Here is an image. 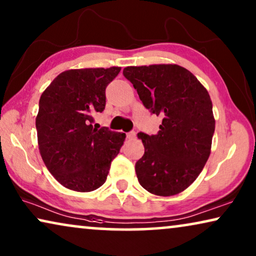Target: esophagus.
<instances>
[{
	"instance_id": "34e87169",
	"label": "esophagus",
	"mask_w": 256,
	"mask_h": 256,
	"mask_svg": "<svg viewBox=\"0 0 256 256\" xmlns=\"http://www.w3.org/2000/svg\"><path fill=\"white\" fill-rule=\"evenodd\" d=\"M136 136V134L134 132H128L127 134V138H129V140H132V138H134Z\"/></svg>"
}]
</instances>
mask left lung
<instances>
[{
    "label": "left lung",
    "instance_id": "8db88e82",
    "mask_svg": "<svg viewBox=\"0 0 256 256\" xmlns=\"http://www.w3.org/2000/svg\"><path fill=\"white\" fill-rule=\"evenodd\" d=\"M143 106L163 118L156 135L138 132L144 155L135 164L142 188L174 196L196 180L211 152L216 121L208 92L180 65L129 66L124 70Z\"/></svg>",
    "mask_w": 256,
    "mask_h": 256
}]
</instances>
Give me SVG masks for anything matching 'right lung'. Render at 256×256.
Segmentation results:
<instances>
[{
    "mask_svg": "<svg viewBox=\"0 0 256 256\" xmlns=\"http://www.w3.org/2000/svg\"><path fill=\"white\" fill-rule=\"evenodd\" d=\"M120 71L68 70L42 94L36 118L40 156L52 176L70 190L100 188L124 144V132L93 126V114L106 106V87Z\"/></svg>",
    "mask_w": 256,
    "mask_h": 256,
    "instance_id": "1",
    "label": "right lung"
}]
</instances>
